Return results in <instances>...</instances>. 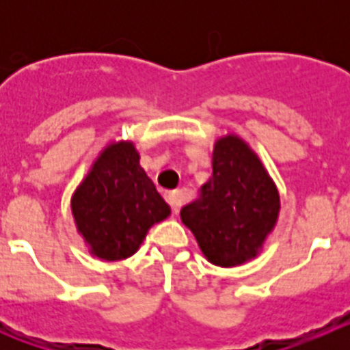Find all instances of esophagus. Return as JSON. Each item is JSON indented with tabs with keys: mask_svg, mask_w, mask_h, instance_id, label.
Returning <instances> with one entry per match:
<instances>
[{
	"mask_svg": "<svg viewBox=\"0 0 350 350\" xmlns=\"http://www.w3.org/2000/svg\"><path fill=\"white\" fill-rule=\"evenodd\" d=\"M166 202L170 203L173 212L177 213L178 208H180L182 202H184V196H182L180 191H168V193H166Z\"/></svg>",
	"mask_w": 350,
	"mask_h": 350,
	"instance_id": "obj_1",
	"label": "esophagus"
}]
</instances>
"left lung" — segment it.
Masks as SVG:
<instances>
[{"mask_svg":"<svg viewBox=\"0 0 350 350\" xmlns=\"http://www.w3.org/2000/svg\"><path fill=\"white\" fill-rule=\"evenodd\" d=\"M279 212V189L258 154L237 135H226L213 145L212 177L180 219L203 256L230 268L259 254Z\"/></svg>","mask_w":350,"mask_h":350,"instance_id":"1","label":"left lung"}]
</instances>
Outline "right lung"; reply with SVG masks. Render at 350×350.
<instances>
[{
	"mask_svg": "<svg viewBox=\"0 0 350 350\" xmlns=\"http://www.w3.org/2000/svg\"><path fill=\"white\" fill-rule=\"evenodd\" d=\"M71 213L89 252L119 261L135 254L147 231L172 210L140 166L133 142H112L71 196Z\"/></svg>",
	"mask_w": 350,
	"mask_h": 350,
	"instance_id": "obj_1",
	"label": "right lung"
}]
</instances>
